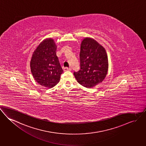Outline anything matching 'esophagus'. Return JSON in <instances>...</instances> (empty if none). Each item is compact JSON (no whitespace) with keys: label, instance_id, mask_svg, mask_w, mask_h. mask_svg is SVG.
<instances>
[{"label":"esophagus","instance_id":"esophagus-1","mask_svg":"<svg viewBox=\"0 0 146 146\" xmlns=\"http://www.w3.org/2000/svg\"><path fill=\"white\" fill-rule=\"evenodd\" d=\"M64 71H70V70H71V68L66 67V68H64Z\"/></svg>","mask_w":146,"mask_h":146}]
</instances>
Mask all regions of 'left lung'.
I'll return each mask as SVG.
<instances>
[{
    "label": "left lung",
    "instance_id": "left-lung-1",
    "mask_svg": "<svg viewBox=\"0 0 146 146\" xmlns=\"http://www.w3.org/2000/svg\"><path fill=\"white\" fill-rule=\"evenodd\" d=\"M80 69L74 72L78 82L92 88L102 83L106 77L109 67L105 48L94 39L86 37L80 44Z\"/></svg>",
    "mask_w": 146,
    "mask_h": 146
}]
</instances>
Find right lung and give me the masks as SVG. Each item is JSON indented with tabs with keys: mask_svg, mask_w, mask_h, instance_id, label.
<instances>
[{
	"mask_svg": "<svg viewBox=\"0 0 146 146\" xmlns=\"http://www.w3.org/2000/svg\"><path fill=\"white\" fill-rule=\"evenodd\" d=\"M57 46L51 38L44 40L35 50L30 61V68L35 80L48 88L58 83L63 69L56 56Z\"/></svg>",
	"mask_w": 146,
	"mask_h": 146,
	"instance_id": "obj_1",
	"label": "right lung"
}]
</instances>
